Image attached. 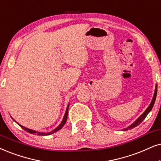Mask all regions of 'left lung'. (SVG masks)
Listing matches in <instances>:
<instances>
[{"label": "left lung", "mask_w": 161, "mask_h": 161, "mask_svg": "<svg viewBox=\"0 0 161 161\" xmlns=\"http://www.w3.org/2000/svg\"><path fill=\"white\" fill-rule=\"evenodd\" d=\"M157 91H158V86H156V87H155V91H154V94L153 99H152V102H151V103H150L149 106H148V107L147 108V109H146V111H145V112H144V113L143 114L140 116V117L139 118H138V119L135 122V123H132L131 125L129 126V128H126V129H125L124 130H129V129H133V128H135V127H136V126H137L138 125H140V124L142 123V121H143V119H145V118L146 117V116L148 115V114L149 113V111H151L152 108H153V105H154V102H155V99H156Z\"/></svg>", "instance_id": "left-lung-1"}]
</instances>
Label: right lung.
Instances as JSON below:
<instances>
[{"label":"right lung","mask_w":161,"mask_h":161,"mask_svg":"<svg viewBox=\"0 0 161 161\" xmlns=\"http://www.w3.org/2000/svg\"><path fill=\"white\" fill-rule=\"evenodd\" d=\"M68 107H69V105L68 106V108H67L66 111H65V114H64V118H63V119H62V123H61L60 125H58V127L56 128V129H55L53 130V131H51V132H49V133H47H47H41V132H36V131H33V130L29 129H27V128L24 127V126H22V125H19V124H18V125H19L20 126H21V127L22 128V129L25 130L26 131L29 132V133H30V134H36V135H42V136H43V135H51V134L54 133V132H56V131H58V130H60V129H62V128L63 127V126H64V124H65L66 121H67V118H68Z\"/></svg>","instance_id":"1"}]
</instances>
